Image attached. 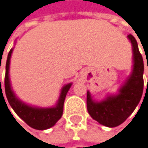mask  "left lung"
I'll return each mask as SVG.
<instances>
[{
    "label": "left lung",
    "instance_id": "1",
    "mask_svg": "<svg viewBox=\"0 0 148 148\" xmlns=\"http://www.w3.org/2000/svg\"><path fill=\"white\" fill-rule=\"evenodd\" d=\"M127 38L132 45L133 66L131 75L120 87L119 93L108 96L101 102H96L90 93L87 92V109L89 115L99 124L108 127H116L124 123L139 104L143 93V58L135 38L131 34Z\"/></svg>",
    "mask_w": 148,
    "mask_h": 148
}]
</instances>
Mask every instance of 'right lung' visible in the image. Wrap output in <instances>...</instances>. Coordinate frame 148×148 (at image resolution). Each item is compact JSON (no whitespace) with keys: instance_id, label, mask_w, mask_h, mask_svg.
<instances>
[{"instance_id":"obj_1","label":"right lung","mask_w":148,"mask_h":148,"mask_svg":"<svg viewBox=\"0 0 148 148\" xmlns=\"http://www.w3.org/2000/svg\"><path fill=\"white\" fill-rule=\"evenodd\" d=\"M12 51L13 49L9 51L8 55V59L6 62L5 81H4L6 97L10 106L12 107L14 111L19 117L30 127L37 130H46L52 127L58 122V120L61 118V116L63 114V106H64L65 98L69 88L72 86V83H68L62 88L60 95V98L57 102V104L54 107L38 108L24 103L23 102H22L20 99L17 98L14 91L12 90L11 85H10L8 70H9L10 58H11Z\"/></svg>"}]
</instances>
